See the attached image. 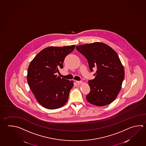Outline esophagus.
I'll return each mask as SVG.
<instances>
[{"mask_svg": "<svg viewBox=\"0 0 146 146\" xmlns=\"http://www.w3.org/2000/svg\"><path fill=\"white\" fill-rule=\"evenodd\" d=\"M76 83H77V84H80L82 83V81H77V80H76Z\"/></svg>", "mask_w": 146, "mask_h": 146, "instance_id": "34e87169", "label": "esophagus"}]
</instances>
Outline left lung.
Listing matches in <instances>:
<instances>
[{
  "mask_svg": "<svg viewBox=\"0 0 146 146\" xmlns=\"http://www.w3.org/2000/svg\"><path fill=\"white\" fill-rule=\"evenodd\" d=\"M76 48L87 59L90 70L96 69L95 78L88 81L90 91L86 99L98 106L110 104L118 96L124 78L118 55L111 47L101 42L80 45Z\"/></svg>",
  "mask_w": 146,
  "mask_h": 146,
  "instance_id": "1",
  "label": "left lung"
}]
</instances>
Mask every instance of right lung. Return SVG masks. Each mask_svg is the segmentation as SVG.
Listing matches in <instances>:
<instances>
[{
    "mask_svg": "<svg viewBox=\"0 0 146 146\" xmlns=\"http://www.w3.org/2000/svg\"><path fill=\"white\" fill-rule=\"evenodd\" d=\"M75 46L47 47L31 61L28 68L27 82L36 99L44 108H58L68 101L73 82L61 78L57 73L63 68V61Z\"/></svg>",
    "mask_w": 146,
    "mask_h": 146,
    "instance_id": "obj_1",
    "label": "right lung"
}]
</instances>
